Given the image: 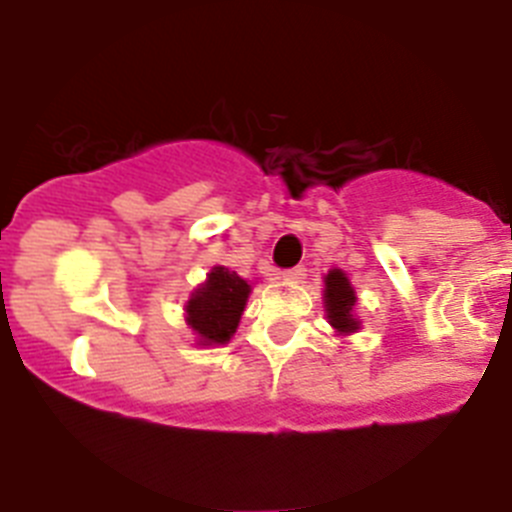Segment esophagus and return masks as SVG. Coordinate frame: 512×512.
Listing matches in <instances>:
<instances>
[{
	"label": "esophagus",
	"mask_w": 512,
	"mask_h": 512,
	"mask_svg": "<svg viewBox=\"0 0 512 512\" xmlns=\"http://www.w3.org/2000/svg\"><path fill=\"white\" fill-rule=\"evenodd\" d=\"M282 277L287 279V282H292V284L302 282V279H305V266H292V269L284 271Z\"/></svg>",
	"instance_id": "34e87169"
}]
</instances>
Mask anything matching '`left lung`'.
<instances>
[{
    "label": "left lung",
    "instance_id": "obj_1",
    "mask_svg": "<svg viewBox=\"0 0 512 512\" xmlns=\"http://www.w3.org/2000/svg\"><path fill=\"white\" fill-rule=\"evenodd\" d=\"M325 315H328V323L336 328V333H356L359 330V318L354 315L356 305V292L348 282V277L341 269H333L325 274Z\"/></svg>",
    "mask_w": 512,
    "mask_h": 512
}]
</instances>
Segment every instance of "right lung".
<instances>
[{
    "mask_svg": "<svg viewBox=\"0 0 512 512\" xmlns=\"http://www.w3.org/2000/svg\"><path fill=\"white\" fill-rule=\"evenodd\" d=\"M251 284L225 266H215L207 274V282L194 289L187 310V325L200 336V346L228 343L241 323Z\"/></svg>",
    "mask_w": 512,
    "mask_h": 512,
    "instance_id": "right-lung-1",
    "label": "right lung"
}]
</instances>
